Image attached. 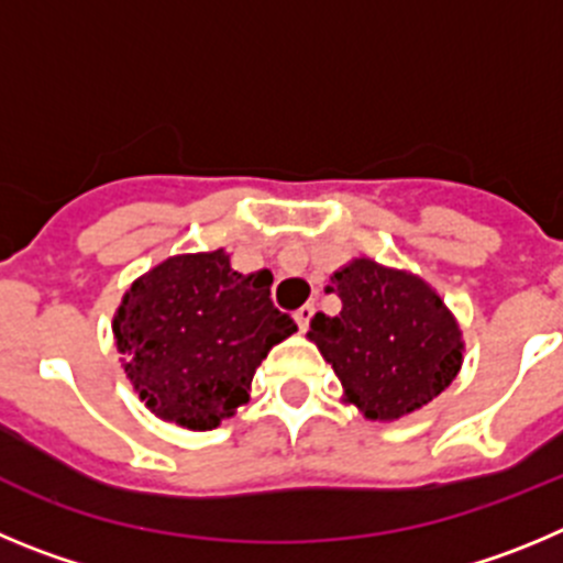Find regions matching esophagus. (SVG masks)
Wrapping results in <instances>:
<instances>
[{
    "mask_svg": "<svg viewBox=\"0 0 563 563\" xmlns=\"http://www.w3.org/2000/svg\"><path fill=\"white\" fill-rule=\"evenodd\" d=\"M311 317H313V306H311V302H306V306L294 311V319H297V325H300V331H308V322H311Z\"/></svg>",
    "mask_w": 563,
    "mask_h": 563,
    "instance_id": "1",
    "label": "esophagus"
}]
</instances>
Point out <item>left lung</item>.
Returning a JSON list of instances; mask_svg holds the SVG:
<instances>
[{
    "label": "left lung",
    "mask_w": 563,
    "mask_h": 563,
    "mask_svg": "<svg viewBox=\"0 0 563 563\" xmlns=\"http://www.w3.org/2000/svg\"><path fill=\"white\" fill-rule=\"evenodd\" d=\"M325 291L336 294L342 311L317 313L308 339L364 418H404L454 382L460 328L420 277L356 257L333 272Z\"/></svg>",
    "instance_id": "left-lung-1"
}]
</instances>
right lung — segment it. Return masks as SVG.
<instances>
[{
    "mask_svg": "<svg viewBox=\"0 0 563 563\" xmlns=\"http://www.w3.org/2000/svg\"><path fill=\"white\" fill-rule=\"evenodd\" d=\"M269 286V272L241 275L216 250L170 257L125 291L114 339L151 412L205 432L250 398L272 344L297 331Z\"/></svg>",
    "mask_w": 563,
    "mask_h": 563,
    "instance_id": "add662e5",
    "label": "right lung"
}]
</instances>
